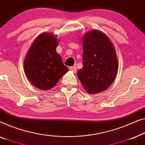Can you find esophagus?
I'll return each instance as SVG.
<instances>
[{
  "mask_svg": "<svg viewBox=\"0 0 145 145\" xmlns=\"http://www.w3.org/2000/svg\"><path fill=\"white\" fill-rule=\"evenodd\" d=\"M69 69H70V70H72L73 72H76V71H77L76 66H71L69 68Z\"/></svg>",
  "mask_w": 145,
  "mask_h": 145,
  "instance_id": "34e87169",
  "label": "esophagus"
}]
</instances>
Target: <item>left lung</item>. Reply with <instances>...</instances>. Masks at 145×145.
Wrapping results in <instances>:
<instances>
[{
    "instance_id": "left-lung-1",
    "label": "left lung",
    "mask_w": 145,
    "mask_h": 145,
    "mask_svg": "<svg viewBox=\"0 0 145 145\" xmlns=\"http://www.w3.org/2000/svg\"><path fill=\"white\" fill-rule=\"evenodd\" d=\"M83 65L77 76L88 93L96 94L110 86L118 73L116 53L109 38L93 30L83 38Z\"/></svg>"
}]
</instances>
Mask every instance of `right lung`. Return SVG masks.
Wrapping results in <instances>:
<instances>
[{"label":"right lung","mask_w":145,"mask_h":145,"mask_svg":"<svg viewBox=\"0 0 145 145\" xmlns=\"http://www.w3.org/2000/svg\"><path fill=\"white\" fill-rule=\"evenodd\" d=\"M58 40L49 33H42L34 40L24 60L25 75L35 87L46 91L56 85L68 68L56 51Z\"/></svg>","instance_id":"right-lung-1"}]
</instances>
